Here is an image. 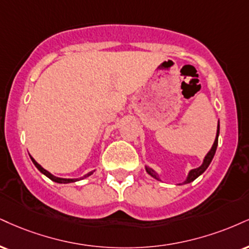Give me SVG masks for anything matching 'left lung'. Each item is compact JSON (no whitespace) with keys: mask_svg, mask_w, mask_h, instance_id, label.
<instances>
[{"mask_svg":"<svg viewBox=\"0 0 249 249\" xmlns=\"http://www.w3.org/2000/svg\"><path fill=\"white\" fill-rule=\"evenodd\" d=\"M218 137H219V121H218V125H217V133H215V139L213 142V145H212V147L210 151L208 152V154L205 155L204 159H203V162L200 164L199 167H197V168H194L189 170V173H188L187 175V178L183 181V184H187V183H190V182H193L196 179L198 176L202 175L203 173L205 172L206 169H208V167L210 166L212 159H213L214 154H215V149H217V146H218ZM145 169L146 172H147L148 175H151L152 178L158 179V181H161L160 176H159V174L155 172L153 168H151L149 166H145ZM179 185V184H178Z\"/></svg>","mask_w":249,"mask_h":249,"instance_id":"left-lung-1","label":"left lung"}]
</instances>
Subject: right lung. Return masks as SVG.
Here are the masks:
<instances>
[{"instance_id":"1","label":"right lung","mask_w":249,"mask_h":249,"mask_svg":"<svg viewBox=\"0 0 249 249\" xmlns=\"http://www.w3.org/2000/svg\"><path fill=\"white\" fill-rule=\"evenodd\" d=\"M30 158H31V160H32V162H34V164L36 167H37V169L39 170V172H40L41 174H44L45 176H47V178H49L50 179H52L53 182H56V183H74V182H77V181H81V179H83V178H89V176L91 175V174H94V172L95 170H92V172H89V173H87L86 175H83L82 178H58V176H54L53 175V174H51L49 170H46V169H44L43 167L40 166V164H39L37 161L35 160L34 158L31 157V155H30Z\"/></svg>"}]
</instances>
